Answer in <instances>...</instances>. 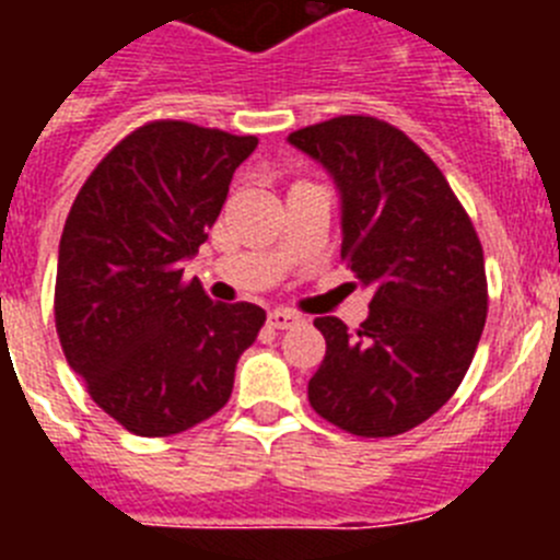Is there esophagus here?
<instances>
[{
    "label": "esophagus",
    "mask_w": 560,
    "mask_h": 560,
    "mask_svg": "<svg viewBox=\"0 0 560 560\" xmlns=\"http://www.w3.org/2000/svg\"><path fill=\"white\" fill-rule=\"evenodd\" d=\"M300 323V316L291 314V311H271L269 314V328L275 330H289Z\"/></svg>",
    "instance_id": "esophagus-1"
}]
</instances>
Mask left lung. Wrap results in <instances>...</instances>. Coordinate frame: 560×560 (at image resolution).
<instances>
[{
    "label": "left lung",
    "instance_id": "left-lung-1",
    "mask_svg": "<svg viewBox=\"0 0 560 560\" xmlns=\"http://www.w3.org/2000/svg\"><path fill=\"white\" fill-rule=\"evenodd\" d=\"M341 192V260L373 289L350 334L316 316L325 359L314 412L355 438H395L432 418L465 378L488 316L479 235L446 176L400 128L341 114L289 133Z\"/></svg>",
    "mask_w": 560,
    "mask_h": 560
}]
</instances>
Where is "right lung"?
Listing matches in <instances>:
<instances>
[{"label":"right lung","mask_w":560,"mask_h":560,"mask_svg":"<svg viewBox=\"0 0 560 560\" xmlns=\"http://www.w3.org/2000/svg\"><path fill=\"white\" fill-rule=\"evenodd\" d=\"M257 137L185 120L133 128L89 173L63 224L56 330L97 407L140 438L212 418L266 311L185 280Z\"/></svg>","instance_id":"obj_1"}]
</instances>
